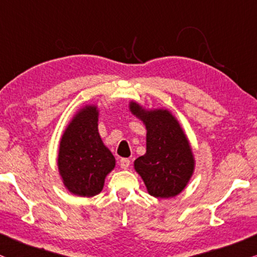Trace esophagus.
I'll return each instance as SVG.
<instances>
[{"mask_svg": "<svg viewBox=\"0 0 257 257\" xmlns=\"http://www.w3.org/2000/svg\"><path fill=\"white\" fill-rule=\"evenodd\" d=\"M129 164H131V161H129V159H123L119 160V167H121L122 169H126L129 167Z\"/></svg>", "mask_w": 257, "mask_h": 257, "instance_id": "1", "label": "esophagus"}]
</instances>
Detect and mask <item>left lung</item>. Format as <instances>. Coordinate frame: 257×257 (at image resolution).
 Instances as JSON below:
<instances>
[{"label": "left lung", "instance_id": "1", "mask_svg": "<svg viewBox=\"0 0 257 257\" xmlns=\"http://www.w3.org/2000/svg\"><path fill=\"white\" fill-rule=\"evenodd\" d=\"M129 110L147 129V152L135 160L134 168L154 197L179 195L189 182L195 159L189 140L168 109H146L129 102Z\"/></svg>", "mask_w": 257, "mask_h": 257}]
</instances>
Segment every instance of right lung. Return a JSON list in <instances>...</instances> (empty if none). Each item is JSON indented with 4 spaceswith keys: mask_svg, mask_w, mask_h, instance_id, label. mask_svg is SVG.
I'll list each match as a JSON object with an SVG mask.
<instances>
[{
    "mask_svg": "<svg viewBox=\"0 0 257 257\" xmlns=\"http://www.w3.org/2000/svg\"><path fill=\"white\" fill-rule=\"evenodd\" d=\"M98 108L87 104L71 118L60 141L57 167L64 187L77 196L100 194L115 157L98 134Z\"/></svg>",
    "mask_w": 257,
    "mask_h": 257,
    "instance_id": "right-lung-1",
    "label": "right lung"
}]
</instances>
